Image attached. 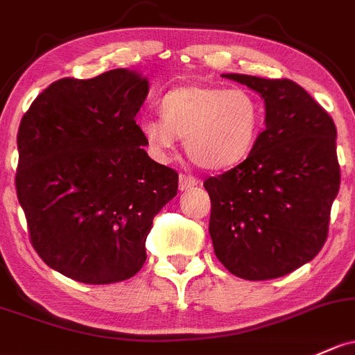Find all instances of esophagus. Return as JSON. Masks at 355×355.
Returning a JSON list of instances; mask_svg holds the SVG:
<instances>
[{
    "label": "esophagus",
    "instance_id": "esophagus-1",
    "mask_svg": "<svg viewBox=\"0 0 355 355\" xmlns=\"http://www.w3.org/2000/svg\"><path fill=\"white\" fill-rule=\"evenodd\" d=\"M198 182L200 181H198L196 178L189 176V174H179V189H181V191H186V189L193 188V186H196Z\"/></svg>",
    "mask_w": 355,
    "mask_h": 355
}]
</instances>
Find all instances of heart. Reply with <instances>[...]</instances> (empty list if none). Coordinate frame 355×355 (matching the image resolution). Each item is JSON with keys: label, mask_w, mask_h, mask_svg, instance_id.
Masks as SVG:
<instances>
[{"label": "heart", "mask_w": 355, "mask_h": 355, "mask_svg": "<svg viewBox=\"0 0 355 355\" xmlns=\"http://www.w3.org/2000/svg\"><path fill=\"white\" fill-rule=\"evenodd\" d=\"M161 120L140 123L147 146L157 157L173 152L184 137L188 157L203 169H228L250 154L262 123V106L247 89L188 85L164 94Z\"/></svg>", "instance_id": "b5f03b06"}]
</instances>
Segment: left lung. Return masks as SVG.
I'll list each match as a JSON object with an SVG mask.
<instances>
[{
  "label": "left lung",
  "mask_w": 355,
  "mask_h": 355,
  "mask_svg": "<svg viewBox=\"0 0 355 355\" xmlns=\"http://www.w3.org/2000/svg\"><path fill=\"white\" fill-rule=\"evenodd\" d=\"M223 78L264 98L266 128L245 161L203 182L213 249L237 277L274 279L310 262L325 243L340 186L337 128L295 81Z\"/></svg>",
  "instance_id": "obj_1"
}]
</instances>
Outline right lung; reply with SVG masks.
<instances>
[{
	"label": "right lung",
	"instance_id": "right-lung-1",
	"mask_svg": "<svg viewBox=\"0 0 355 355\" xmlns=\"http://www.w3.org/2000/svg\"><path fill=\"white\" fill-rule=\"evenodd\" d=\"M147 93V79L128 69L64 78L20 121L15 184L30 242L79 283L135 276L152 220L178 194V173L148 157L135 121Z\"/></svg>",
	"mask_w": 355,
	"mask_h": 355
}]
</instances>
